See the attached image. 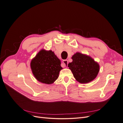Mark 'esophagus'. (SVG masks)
<instances>
[{"instance_id": "obj_1", "label": "esophagus", "mask_w": 123, "mask_h": 123, "mask_svg": "<svg viewBox=\"0 0 123 123\" xmlns=\"http://www.w3.org/2000/svg\"><path fill=\"white\" fill-rule=\"evenodd\" d=\"M63 65L64 67H66V66H68V61L67 60H63Z\"/></svg>"}]
</instances>
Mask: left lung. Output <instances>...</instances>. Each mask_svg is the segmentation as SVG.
<instances>
[{"label": "left lung", "instance_id": "left-lung-1", "mask_svg": "<svg viewBox=\"0 0 123 123\" xmlns=\"http://www.w3.org/2000/svg\"><path fill=\"white\" fill-rule=\"evenodd\" d=\"M73 62L68 64L75 80L81 83H86L93 80L99 69L98 63L89 56L77 52L72 57Z\"/></svg>", "mask_w": 123, "mask_h": 123}]
</instances>
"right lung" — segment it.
I'll list each match as a JSON object with an SVG mask.
<instances>
[{
  "label": "right lung",
  "instance_id": "add662e5",
  "mask_svg": "<svg viewBox=\"0 0 123 123\" xmlns=\"http://www.w3.org/2000/svg\"><path fill=\"white\" fill-rule=\"evenodd\" d=\"M60 60L51 50L42 49L30 64L33 75L39 81L47 84L53 83L58 79L62 69Z\"/></svg>",
  "mask_w": 123,
  "mask_h": 123
}]
</instances>
